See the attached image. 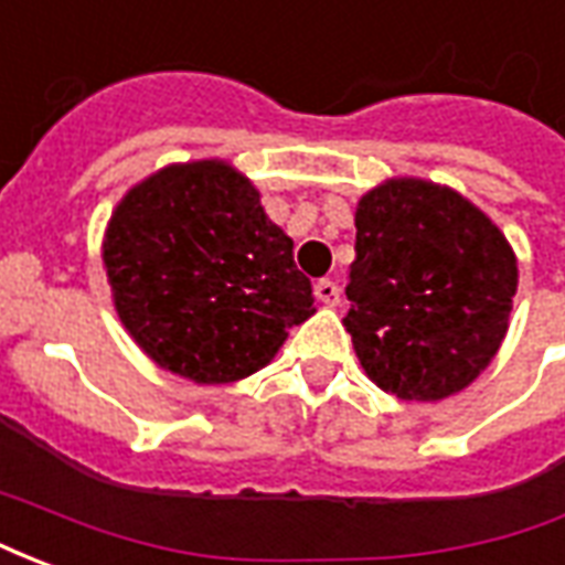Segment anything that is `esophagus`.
Listing matches in <instances>:
<instances>
[{
    "label": "esophagus",
    "mask_w": 565,
    "mask_h": 565,
    "mask_svg": "<svg viewBox=\"0 0 565 565\" xmlns=\"http://www.w3.org/2000/svg\"><path fill=\"white\" fill-rule=\"evenodd\" d=\"M315 296H318L323 306H339V302H342V287L335 281H330V278H320V281L315 284Z\"/></svg>",
    "instance_id": "esophagus-1"
}]
</instances>
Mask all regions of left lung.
<instances>
[{"label":"left lung","instance_id":"left-lung-1","mask_svg":"<svg viewBox=\"0 0 565 565\" xmlns=\"http://www.w3.org/2000/svg\"><path fill=\"white\" fill-rule=\"evenodd\" d=\"M344 327L381 391L436 403L469 387L509 330L518 259L450 186L391 178L356 205Z\"/></svg>","mask_w":565,"mask_h":565}]
</instances>
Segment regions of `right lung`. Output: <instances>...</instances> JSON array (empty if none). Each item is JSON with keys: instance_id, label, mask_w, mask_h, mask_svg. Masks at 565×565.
Segmentation results:
<instances>
[{"instance_id": "obj_1", "label": "right lung", "mask_w": 565, "mask_h": 565, "mask_svg": "<svg viewBox=\"0 0 565 565\" xmlns=\"http://www.w3.org/2000/svg\"><path fill=\"white\" fill-rule=\"evenodd\" d=\"M103 263L136 344L196 384L254 375L315 315L294 238L223 160L166 166L132 186L108 221Z\"/></svg>"}]
</instances>
